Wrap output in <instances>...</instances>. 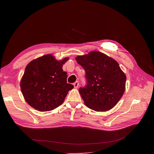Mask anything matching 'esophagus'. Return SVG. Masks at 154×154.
<instances>
[{"mask_svg": "<svg viewBox=\"0 0 154 154\" xmlns=\"http://www.w3.org/2000/svg\"><path fill=\"white\" fill-rule=\"evenodd\" d=\"M74 88H77L79 87V82L78 81H77V82H75L74 84Z\"/></svg>", "mask_w": 154, "mask_h": 154, "instance_id": "esophagus-1", "label": "esophagus"}]
</instances>
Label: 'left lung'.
<instances>
[{
    "mask_svg": "<svg viewBox=\"0 0 154 154\" xmlns=\"http://www.w3.org/2000/svg\"><path fill=\"white\" fill-rule=\"evenodd\" d=\"M86 72L87 85L79 93L86 106L96 112L113 108L125 90L126 75L118 63L99 51L75 58Z\"/></svg>",
    "mask_w": 154,
    "mask_h": 154,
    "instance_id": "1",
    "label": "left lung"
}]
</instances>
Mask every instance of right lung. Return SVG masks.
Listing matches in <instances>:
<instances>
[{"instance_id": "add662e5", "label": "right lung", "mask_w": 154, "mask_h": 154, "mask_svg": "<svg viewBox=\"0 0 154 154\" xmlns=\"http://www.w3.org/2000/svg\"><path fill=\"white\" fill-rule=\"evenodd\" d=\"M65 57L56 60L47 54L31 61L26 68L20 82L22 93L27 103L39 112L54 109L63 103L74 86L67 83V73L63 65Z\"/></svg>"}]
</instances>
